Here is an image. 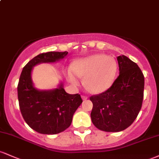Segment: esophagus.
<instances>
[{
	"instance_id": "34e87169",
	"label": "esophagus",
	"mask_w": 159,
	"mask_h": 159,
	"mask_svg": "<svg viewBox=\"0 0 159 159\" xmlns=\"http://www.w3.org/2000/svg\"><path fill=\"white\" fill-rule=\"evenodd\" d=\"M81 97H82V98H83L84 100H86V99H87V96H85V95H82Z\"/></svg>"
}]
</instances>
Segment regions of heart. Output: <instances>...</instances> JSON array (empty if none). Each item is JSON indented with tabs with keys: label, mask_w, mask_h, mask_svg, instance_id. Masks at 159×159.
I'll list each match as a JSON object with an SVG mask.
<instances>
[{
	"label": "heart",
	"mask_w": 159,
	"mask_h": 159,
	"mask_svg": "<svg viewBox=\"0 0 159 159\" xmlns=\"http://www.w3.org/2000/svg\"><path fill=\"white\" fill-rule=\"evenodd\" d=\"M118 66L114 57L105 54H94L75 62L67 71V78L73 85L84 78V85L94 93H100L111 87L116 78Z\"/></svg>",
	"instance_id": "b5f03b06"
}]
</instances>
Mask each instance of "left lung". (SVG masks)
Segmentation results:
<instances>
[{
	"mask_svg": "<svg viewBox=\"0 0 159 159\" xmlns=\"http://www.w3.org/2000/svg\"><path fill=\"white\" fill-rule=\"evenodd\" d=\"M120 75L113 84L90 97L91 120L99 130L117 132L130 126L139 114L143 99L144 76L126 56L117 57Z\"/></svg>",
	"mask_w": 159,
	"mask_h": 159,
	"instance_id": "obj_1",
	"label": "left lung"
}]
</instances>
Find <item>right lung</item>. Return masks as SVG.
Here are the masks:
<instances>
[{
	"mask_svg": "<svg viewBox=\"0 0 159 159\" xmlns=\"http://www.w3.org/2000/svg\"><path fill=\"white\" fill-rule=\"evenodd\" d=\"M68 52H49L38 54L23 68L18 84L19 108L27 125L36 132L56 134L68 129L72 116L82 103L80 94H69L63 84L54 90L39 91L33 86V66L40 63L55 62Z\"/></svg>",
	"mask_w": 159,
	"mask_h": 159,
	"instance_id": "1",
	"label": "right lung"
}]
</instances>
